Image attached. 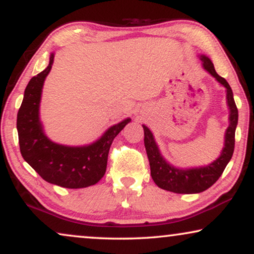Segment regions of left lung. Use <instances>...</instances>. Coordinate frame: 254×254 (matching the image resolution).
Wrapping results in <instances>:
<instances>
[{
	"label": "left lung",
	"instance_id": "8db88e82",
	"mask_svg": "<svg viewBox=\"0 0 254 254\" xmlns=\"http://www.w3.org/2000/svg\"><path fill=\"white\" fill-rule=\"evenodd\" d=\"M202 62V67L223 85L227 91V105L229 107V126L224 134V147L222 149L221 155L211 162L210 164L197 168L180 169L176 168L166 161L161 154L157 143H156L154 134L145 125H142L144 130V147L147 150L149 164L152 180L156 185L165 190L179 194H194L201 193L211 185H214L223 173L225 166L230 162L235 149V131L238 124V110L236 106L234 93L225 81L215 70L211 60L206 55H199Z\"/></svg>",
	"mask_w": 254,
	"mask_h": 254
}]
</instances>
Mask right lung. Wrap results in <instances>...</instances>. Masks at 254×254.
Masks as SVG:
<instances>
[{
	"label": "right lung",
	"mask_w": 254,
	"mask_h": 254,
	"mask_svg": "<svg viewBox=\"0 0 254 254\" xmlns=\"http://www.w3.org/2000/svg\"><path fill=\"white\" fill-rule=\"evenodd\" d=\"M53 62L54 53H51L47 68L31 78L24 91L17 114L20 154L47 183L65 189H83L95 185L105 175L111 144L131 119L113 125L98 140L86 145L71 147L50 140L44 131L39 110L45 79Z\"/></svg>",
	"instance_id": "1"
}]
</instances>
